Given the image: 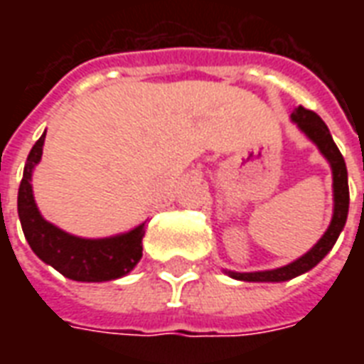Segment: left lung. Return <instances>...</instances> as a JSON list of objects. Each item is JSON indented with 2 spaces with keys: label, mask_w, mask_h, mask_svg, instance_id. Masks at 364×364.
Segmentation results:
<instances>
[{
  "label": "left lung",
  "mask_w": 364,
  "mask_h": 364,
  "mask_svg": "<svg viewBox=\"0 0 364 364\" xmlns=\"http://www.w3.org/2000/svg\"><path fill=\"white\" fill-rule=\"evenodd\" d=\"M290 120L298 127L300 132H304L306 138L318 146V150L323 158L328 159L331 167V177H333V214L329 222L328 230L323 232V236L298 259H294L289 265L269 271H253V273H237V271H228L224 269V273L236 279V281L245 282H284L294 279L298 274L308 273L320 263L336 245L337 237L341 234L347 222V213H349V185H347V167L341 151L333 142V138L329 134V128L326 122L316 114L314 111H308L304 107H296L290 112Z\"/></svg>",
  "instance_id": "8db88e82"
}]
</instances>
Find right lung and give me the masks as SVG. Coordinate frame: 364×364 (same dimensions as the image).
<instances>
[{
  "label": "right lung",
  "instance_id": "add662e5",
  "mask_svg": "<svg viewBox=\"0 0 364 364\" xmlns=\"http://www.w3.org/2000/svg\"><path fill=\"white\" fill-rule=\"evenodd\" d=\"M44 138L46 132L28 151L17 197V213L31 250L38 259L72 281L105 282L124 277L142 259L146 222L117 236L80 237L46 220L36 206L31 185L33 171L43 158Z\"/></svg>",
  "mask_w": 364,
  "mask_h": 364
}]
</instances>
